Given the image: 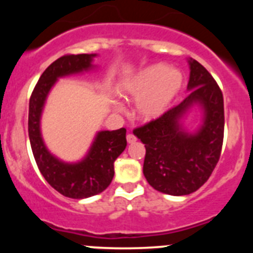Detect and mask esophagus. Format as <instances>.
<instances>
[{
  "label": "esophagus",
  "instance_id": "34e87169",
  "mask_svg": "<svg viewBox=\"0 0 253 253\" xmlns=\"http://www.w3.org/2000/svg\"><path fill=\"white\" fill-rule=\"evenodd\" d=\"M126 140H128V143H134L137 140V138H135L134 134H128V135H126Z\"/></svg>",
  "mask_w": 253,
  "mask_h": 253
}]
</instances>
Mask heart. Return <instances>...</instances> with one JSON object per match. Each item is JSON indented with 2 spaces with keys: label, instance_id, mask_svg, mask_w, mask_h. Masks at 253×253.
Segmentation results:
<instances>
[{
  "label": "heart",
  "instance_id": "1",
  "mask_svg": "<svg viewBox=\"0 0 253 253\" xmlns=\"http://www.w3.org/2000/svg\"><path fill=\"white\" fill-rule=\"evenodd\" d=\"M182 86L184 75L180 69L154 64L126 82L122 95L126 100H139L138 115L144 120H152L167 110Z\"/></svg>",
  "mask_w": 253,
  "mask_h": 253
}]
</instances>
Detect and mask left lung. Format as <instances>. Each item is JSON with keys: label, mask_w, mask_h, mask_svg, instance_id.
<instances>
[{"label": "left lung", "mask_w": 253, "mask_h": 253, "mask_svg": "<svg viewBox=\"0 0 253 253\" xmlns=\"http://www.w3.org/2000/svg\"><path fill=\"white\" fill-rule=\"evenodd\" d=\"M186 99L156 120L134 129L146 147L143 173L148 184L169 195H189L208 181L218 163L224 135L223 93L213 76L189 59ZM194 104L203 110L199 129L190 133L180 123Z\"/></svg>", "instance_id": "1"}]
</instances>
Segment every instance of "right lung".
<instances>
[{
  "label": "right lung",
  "instance_id": "add662e5",
  "mask_svg": "<svg viewBox=\"0 0 253 253\" xmlns=\"http://www.w3.org/2000/svg\"><path fill=\"white\" fill-rule=\"evenodd\" d=\"M96 54H68L58 58L40 76L29 101V138L35 162L42 175L53 189L72 199L97 195L114 177V162L126 147V129L101 130L96 134L86 157L67 163L54 157L44 144L40 118L49 91L58 78L92 69Z\"/></svg>",
  "mask_w": 253,
  "mask_h": 253
}]
</instances>
